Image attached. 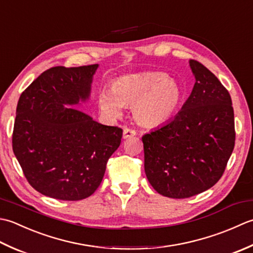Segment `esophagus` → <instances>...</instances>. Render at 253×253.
<instances>
[{"label":"esophagus","instance_id":"obj_1","mask_svg":"<svg viewBox=\"0 0 253 253\" xmlns=\"http://www.w3.org/2000/svg\"><path fill=\"white\" fill-rule=\"evenodd\" d=\"M136 134L135 130H133V128L130 127H125L123 128V138H128V137H132Z\"/></svg>","mask_w":253,"mask_h":253}]
</instances>
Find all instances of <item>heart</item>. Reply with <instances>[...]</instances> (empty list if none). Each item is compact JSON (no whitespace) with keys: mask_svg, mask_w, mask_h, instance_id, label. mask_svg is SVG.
Here are the masks:
<instances>
[{"mask_svg":"<svg viewBox=\"0 0 253 253\" xmlns=\"http://www.w3.org/2000/svg\"><path fill=\"white\" fill-rule=\"evenodd\" d=\"M184 92L178 82L164 72H142L123 75L112 82L110 89L97 97L100 110L109 118L122 115L133 105V115L143 126H157L170 121L181 107Z\"/></svg>","mask_w":253,"mask_h":253,"instance_id":"obj_1","label":"heart"}]
</instances>
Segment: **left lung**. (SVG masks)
<instances>
[{"mask_svg": "<svg viewBox=\"0 0 253 253\" xmlns=\"http://www.w3.org/2000/svg\"><path fill=\"white\" fill-rule=\"evenodd\" d=\"M191 95L172 120L143 135L149 183L167 198L185 199L218 181L235 146L234 109L228 90L212 72L190 60Z\"/></svg>", "mask_w": 253, "mask_h": 253, "instance_id": "1", "label": "left lung"}]
</instances>
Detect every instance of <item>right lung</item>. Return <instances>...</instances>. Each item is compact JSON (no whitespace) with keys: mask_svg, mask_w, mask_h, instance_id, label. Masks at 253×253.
Segmentation results:
<instances>
[{"mask_svg":"<svg viewBox=\"0 0 253 253\" xmlns=\"http://www.w3.org/2000/svg\"><path fill=\"white\" fill-rule=\"evenodd\" d=\"M97 69L98 64L54 66L19 97L13 152L30 185L45 197H90L120 146L122 128L100 125L72 106L89 99Z\"/></svg>","mask_w":253,"mask_h":253,"instance_id":"add662e5","label":"right lung"}]
</instances>
